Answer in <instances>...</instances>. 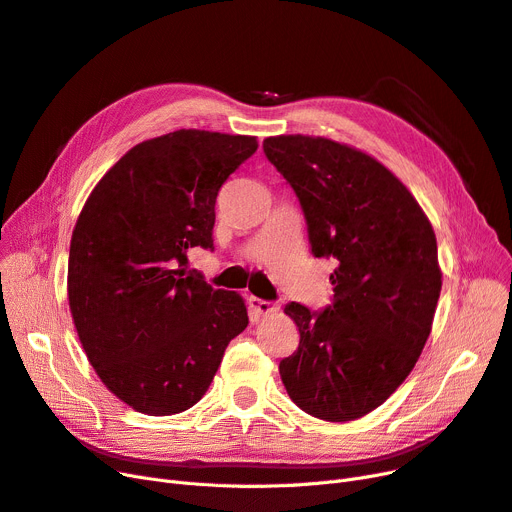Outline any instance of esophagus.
<instances>
[{
  "instance_id": "obj_1",
  "label": "esophagus",
  "mask_w": 512,
  "mask_h": 512,
  "mask_svg": "<svg viewBox=\"0 0 512 512\" xmlns=\"http://www.w3.org/2000/svg\"><path fill=\"white\" fill-rule=\"evenodd\" d=\"M251 309L257 313V315H267L276 311V305L272 301H263V299H257V297H251Z\"/></svg>"
}]
</instances>
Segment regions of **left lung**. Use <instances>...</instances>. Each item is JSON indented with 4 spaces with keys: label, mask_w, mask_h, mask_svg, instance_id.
Instances as JSON below:
<instances>
[{
    "label": "left lung",
    "mask_w": 512,
    "mask_h": 512,
    "mask_svg": "<svg viewBox=\"0 0 512 512\" xmlns=\"http://www.w3.org/2000/svg\"><path fill=\"white\" fill-rule=\"evenodd\" d=\"M263 153L301 203L311 253L336 261L330 305L284 307L301 340L280 361L282 384L317 419H359L407 380L432 330L436 234L407 186L357 149L288 134Z\"/></svg>",
    "instance_id": "left-lung-1"
}]
</instances>
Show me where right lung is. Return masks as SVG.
Segmentation results:
<instances>
[{
    "mask_svg": "<svg viewBox=\"0 0 512 512\" xmlns=\"http://www.w3.org/2000/svg\"><path fill=\"white\" fill-rule=\"evenodd\" d=\"M255 137L176 130L132 147L93 188L72 232L68 299L85 353L120 400L176 415L201 400L249 324L240 294L186 272L213 251L215 199Z\"/></svg>",
    "mask_w": 512,
    "mask_h": 512,
    "instance_id": "add662e5",
    "label": "right lung"
}]
</instances>
